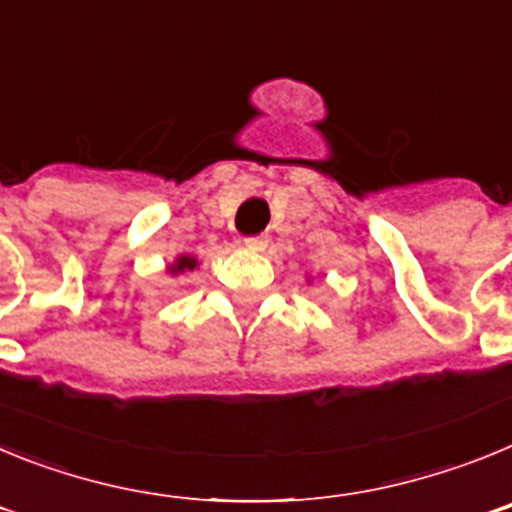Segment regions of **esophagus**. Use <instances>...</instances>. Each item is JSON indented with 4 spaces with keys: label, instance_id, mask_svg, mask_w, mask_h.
Segmentation results:
<instances>
[{
    "label": "esophagus",
    "instance_id": "34e87169",
    "mask_svg": "<svg viewBox=\"0 0 512 512\" xmlns=\"http://www.w3.org/2000/svg\"><path fill=\"white\" fill-rule=\"evenodd\" d=\"M243 246H246V251L259 253L266 248V238H261V235H253V238H246V241H243Z\"/></svg>",
    "mask_w": 512,
    "mask_h": 512
}]
</instances>
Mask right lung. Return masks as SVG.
<instances>
[{"label":"right lung","instance_id":"right-lung-1","mask_svg":"<svg viewBox=\"0 0 512 512\" xmlns=\"http://www.w3.org/2000/svg\"><path fill=\"white\" fill-rule=\"evenodd\" d=\"M194 266H197V259H194V256H179V259L169 266V271L171 274H184V271H192Z\"/></svg>","mask_w":512,"mask_h":512}]
</instances>
